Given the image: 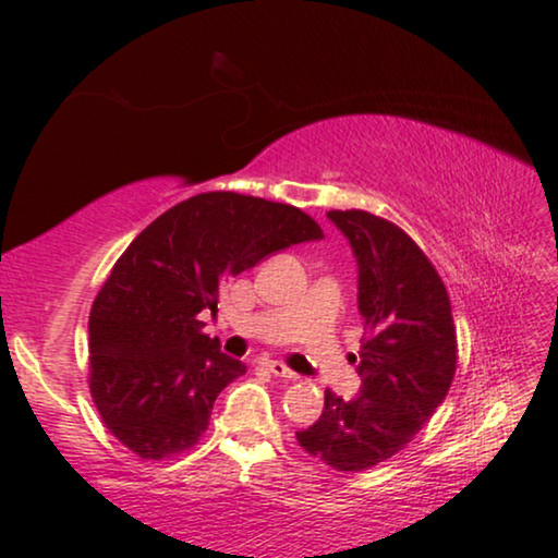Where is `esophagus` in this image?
I'll return each instance as SVG.
<instances>
[{
  "instance_id": "esophagus-1",
  "label": "esophagus",
  "mask_w": 558,
  "mask_h": 558,
  "mask_svg": "<svg viewBox=\"0 0 558 558\" xmlns=\"http://www.w3.org/2000/svg\"><path fill=\"white\" fill-rule=\"evenodd\" d=\"M267 369H270V373L275 375V377H283V380H296V373H293V369H288L283 362H267Z\"/></svg>"
}]
</instances>
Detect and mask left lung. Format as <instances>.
<instances>
[{
    "instance_id": "left-lung-1",
    "label": "left lung",
    "mask_w": 558,
    "mask_h": 558,
    "mask_svg": "<svg viewBox=\"0 0 558 558\" xmlns=\"http://www.w3.org/2000/svg\"><path fill=\"white\" fill-rule=\"evenodd\" d=\"M360 265L364 338L354 401L325 390V409L299 446L338 472H362L412 444L457 373L451 301L427 254L396 222L364 209H330Z\"/></svg>"
}]
</instances>
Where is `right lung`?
Returning <instances> with one entry per match:
<instances>
[{"instance_id":"right-lung-1","label":"right lung","mask_w":558,"mask_h":558,"mask_svg":"<svg viewBox=\"0 0 558 558\" xmlns=\"http://www.w3.org/2000/svg\"><path fill=\"white\" fill-rule=\"evenodd\" d=\"M323 239L293 204L207 191L170 207L133 239L88 315V390L114 438L141 459L189 451L220 390L246 373L204 332L230 275L291 243Z\"/></svg>"}]
</instances>
